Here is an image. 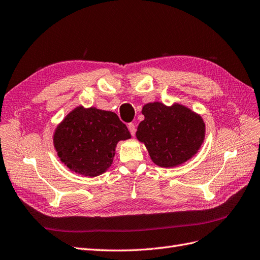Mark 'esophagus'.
<instances>
[{
	"label": "esophagus",
	"instance_id": "1",
	"mask_svg": "<svg viewBox=\"0 0 260 260\" xmlns=\"http://www.w3.org/2000/svg\"><path fill=\"white\" fill-rule=\"evenodd\" d=\"M128 129L131 132L132 136H135V134H136V126H135L134 123H129L128 124Z\"/></svg>",
	"mask_w": 260,
	"mask_h": 260
}]
</instances>
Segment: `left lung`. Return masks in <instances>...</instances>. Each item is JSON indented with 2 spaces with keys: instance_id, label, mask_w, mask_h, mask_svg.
<instances>
[{
  "instance_id": "1",
  "label": "left lung",
  "mask_w": 260,
  "mask_h": 260,
  "mask_svg": "<svg viewBox=\"0 0 260 260\" xmlns=\"http://www.w3.org/2000/svg\"><path fill=\"white\" fill-rule=\"evenodd\" d=\"M137 139L147 147L151 160L162 168L176 167L196 154L205 138L203 118L181 105L147 103Z\"/></svg>"
}]
</instances>
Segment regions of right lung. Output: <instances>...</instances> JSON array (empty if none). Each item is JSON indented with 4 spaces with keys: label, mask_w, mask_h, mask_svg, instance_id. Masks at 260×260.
<instances>
[{
    "label": "right lung",
    "mask_w": 260,
    "mask_h": 260,
    "mask_svg": "<svg viewBox=\"0 0 260 260\" xmlns=\"http://www.w3.org/2000/svg\"><path fill=\"white\" fill-rule=\"evenodd\" d=\"M131 138L118 116L95 108H76L57 126L54 147L72 171L97 176L112 165L118 140Z\"/></svg>",
    "instance_id": "obj_1"
}]
</instances>
